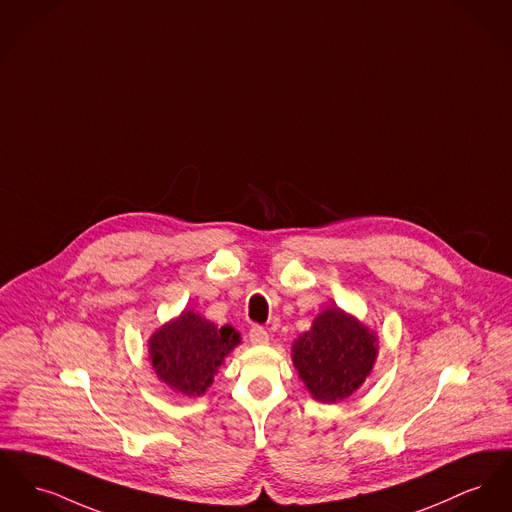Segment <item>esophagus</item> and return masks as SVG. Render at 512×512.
I'll return each instance as SVG.
<instances>
[{
  "mask_svg": "<svg viewBox=\"0 0 512 512\" xmlns=\"http://www.w3.org/2000/svg\"><path fill=\"white\" fill-rule=\"evenodd\" d=\"M249 340H251V344H255V346L269 344V332L265 331L263 327L255 325V327H251V331H249Z\"/></svg>",
  "mask_w": 512,
  "mask_h": 512,
  "instance_id": "1",
  "label": "esophagus"
}]
</instances>
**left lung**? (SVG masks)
<instances>
[{
    "label": "left lung",
    "instance_id": "left-lung-1",
    "mask_svg": "<svg viewBox=\"0 0 512 512\" xmlns=\"http://www.w3.org/2000/svg\"><path fill=\"white\" fill-rule=\"evenodd\" d=\"M377 356V332L338 305L323 309L292 344V363L305 389L323 404H336L358 391Z\"/></svg>",
    "mask_w": 512,
    "mask_h": 512
}]
</instances>
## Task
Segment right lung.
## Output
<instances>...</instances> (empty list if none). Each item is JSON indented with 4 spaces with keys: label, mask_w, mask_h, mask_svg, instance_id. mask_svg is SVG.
<instances>
[{
    "label": "right lung",
    "mask_w": 512,
    "mask_h": 512,
    "mask_svg": "<svg viewBox=\"0 0 512 512\" xmlns=\"http://www.w3.org/2000/svg\"><path fill=\"white\" fill-rule=\"evenodd\" d=\"M240 342V332L232 325L218 327L201 313L183 309L152 332L149 360L168 389L197 398L209 391L220 365Z\"/></svg>",
    "instance_id": "right-lung-1"
}]
</instances>
